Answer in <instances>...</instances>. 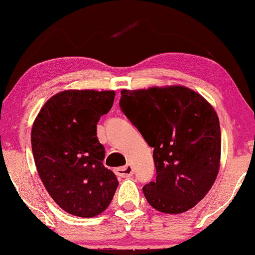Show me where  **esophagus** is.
Instances as JSON below:
<instances>
[{
	"mask_svg": "<svg viewBox=\"0 0 255 255\" xmlns=\"http://www.w3.org/2000/svg\"><path fill=\"white\" fill-rule=\"evenodd\" d=\"M117 174L119 176H121V178H128V176H131L134 174V169L131 166H125V167H120V168H118L117 170Z\"/></svg>",
	"mask_w": 255,
	"mask_h": 255,
	"instance_id": "esophagus-1",
	"label": "esophagus"
}]
</instances>
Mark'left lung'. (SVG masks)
Segmentation results:
<instances>
[{"instance_id": "1", "label": "left lung", "mask_w": 255, "mask_h": 255, "mask_svg": "<svg viewBox=\"0 0 255 255\" xmlns=\"http://www.w3.org/2000/svg\"><path fill=\"white\" fill-rule=\"evenodd\" d=\"M120 107L153 147L156 179L142 188L148 204L180 214L205 198L220 168L221 131L217 112L185 86L121 90Z\"/></svg>"}]
</instances>
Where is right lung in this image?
<instances>
[{"label":"right lung","instance_id":"1","mask_svg":"<svg viewBox=\"0 0 255 255\" xmlns=\"http://www.w3.org/2000/svg\"><path fill=\"white\" fill-rule=\"evenodd\" d=\"M114 90L68 89L42 106L31 128L38 176L67 213L94 218L111 204L119 181L102 163L96 125L111 111Z\"/></svg>","mask_w":255,"mask_h":255}]
</instances>
